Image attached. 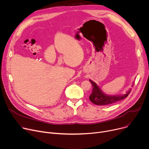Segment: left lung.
I'll list each match as a JSON object with an SVG mask.
<instances>
[{"label":"left lung","mask_w":149,"mask_h":149,"mask_svg":"<svg viewBox=\"0 0 149 149\" xmlns=\"http://www.w3.org/2000/svg\"><path fill=\"white\" fill-rule=\"evenodd\" d=\"M89 81L93 85V91L89 98L93 103L96 105L103 106L113 104L114 102L122 100L126 97H127L131 91V89H130L128 91H127V93H125L124 94L109 95L104 94L102 92L100 88L94 82L91 81L90 79Z\"/></svg>","instance_id":"8db88e82"}]
</instances>
